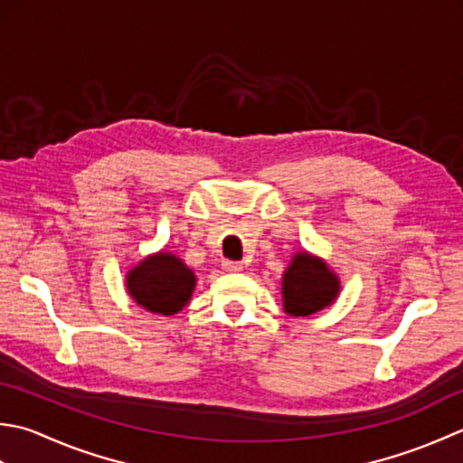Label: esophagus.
Segmentation results:
<instances>
[{"mask_svg":"<svg viewBox=\"0 0 463 463\" xmlns=\"http://www.w3.org/2000/svg\"><path fill=\"white\" fill-rule=\"evenodd\" d=\"M222 268H223V271H230V273H238V271L243 269V266H241L240 261H232V260H223L222 261Z\"/></svg>","mask_w":463,"mask_h":463,"instance_id":"34e87169","label":"esophagus"}]
</instances>
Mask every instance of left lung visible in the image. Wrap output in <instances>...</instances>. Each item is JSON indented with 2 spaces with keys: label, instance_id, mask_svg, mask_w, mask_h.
Instances as JSON below:
<instances>
[{
  "label": "left lung",
  "instance_id": "left-lung-1",
  "mask_svg": "<svg viewBox=\"0 0 463 463\" xmlns=\"http://www.w3.org/2000/svg\"><path fill=\"white\" fill-rule=\"evenodd\" d=\"M339 294V278L324 260L299 251L281 279V296L288 316L306 317L332 306Z\"/></svg>",
  "mask_w": 463,
  "mask_h": 463
}]
</instances>
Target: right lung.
<instances>
[{"label":"right lung","instance_id":"add662e5","mask_svg":"<svg viewBox=\"0 0 463 463\" xmlns=\"http://www.w3.org/2000/svg\"><path fill=\"white\" fill-rule=\"evenodd\" d=\"M126 288L137 306L152 314L174 316L190 301L195 276L174 253L159 251L128 271Z\"/></svg>","mask_w":463,"mask_h":463}]
</instances>
